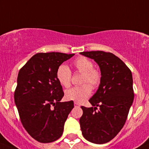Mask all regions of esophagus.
Segmentation results:
<instances>
[{
    "label": "esophagus",
    "mask_w": 149,
    "mask_h": 149,
    "mask_svg": "<svg viewBox=\"0 0 149 149\" xmlns=\"http://www.w3.org/2000/svg\"><path fill=\"white\" fill-rule=\"evenodd\" d=\"M74 106L75 107H80V104L77 102H74Z\"/></svg>",
    "instance_id": "1"
}]
</instances>
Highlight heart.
I'll use <instances>...</instances> for the list:
<instances>
[{"mask_svg": "<svg viewBox=\"0 0 149 149\" xmlns=\"http://www.w3.org/2000/svg\"><path fill=\"white\" fill-rule=\"evenodd\" d=\"M73 67L77 71L83 73L80 86L73 87L65 92V98L68 100L77 103H82L90 96L91 87L98 86L101 81V73L97 69L94 68V64L85 57H80L73 62ZM56 77L59 83L64 87H69L71 81V72L65 65L58 67L56 72Z\"/></svg>", "mask_w": 149, "mask_h": 149, "instance_id": "b5f03b06", "label": "heart"}]
</instances>
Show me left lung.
Wrapping results in <instances>:
<instances>
[{
    "label": "left lung",
    "instance_id": "obj_1",
    "mask_svg": "<svg viewBox=\"0 0 149 149\" xmlns=\"http://www.w3.org/2000/svg\"><path fill=\"white\" fill-rule=\"evenodd\" d=\"M80 54L94 60L101 72L98 89L88 100L92 107H81L83 115L79 123L82 134L91 143H106L118 135L127 120L134 98L132 73L111 52L91 51Z\"/></svg>",
    "mask_w": 149,
    "mask_h": 149
}]
</instances>
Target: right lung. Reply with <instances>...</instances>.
<instances>
[{"instance_id": "right-lung-1", "label": "right lung", "mask_w": 149, "mask_h": 149, "mask_svg": "<svg viewBox=\"0 0 149 149\" xmlns=\"http://www.w3.org/2000/svg\"><path fill=\"white\" fill-rule=\"evenodd\" d=\"M74 54L37 53L20 69L14 101L25 130L40 143L62 136L64 124L73 108V101L61 102L64 96L56 77L58 67Z\"/></svg>"}]
</instances>
